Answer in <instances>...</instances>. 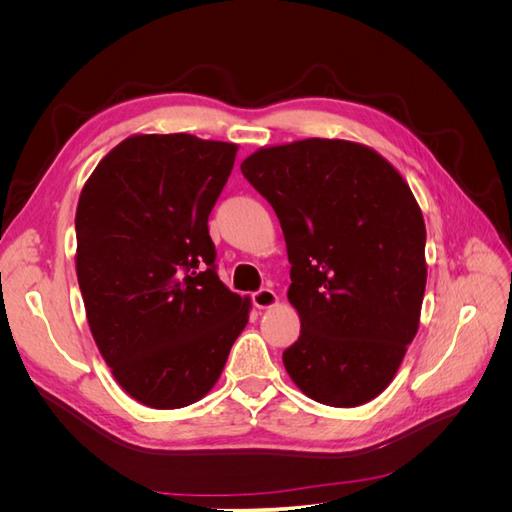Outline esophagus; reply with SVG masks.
Masks as SVG:
<instances>
[{
	"label": "esophagus",
	"instance_id": "esophagus-1",
	"mask_svg": "<svg viewBox=\"0 0 512 512\" xmlns=\"http://www.w3.org/2000/svg\"><path fill=\"white\" fill-rule=\"evenodd\" d=\"M252 301L258 309H269V307L277 305V294L271 288H260L258 292L252 294Z\"/></svg>",
	"mask_w": 512,
	"mask_h": 512
}]
</instances>
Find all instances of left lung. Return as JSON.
<instances>
[{
  "label": "left lung",
  "mask_w": 512,
  "mask_h": 512,
  "mask_svg": "<svg viewBox=\"0 0 512 512\" xmlns=\"http://www.w3.org/2000/svg\"><path fill=\"white\" fill-rule=\"evenodd\" d=\"M269 200L290 260L301 335L284 350L292 382L318 404L354 408L395 378L418 331L425 222L380 153L335 138L265 147L241 164Z\"/></svg>",
  "instance_id": "left-lung-1"
}]
</instances>
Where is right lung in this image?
<instances>
[{"label": "right lung", "instance_id": "add662e5", "mask_svg": "<svg viewBox=\"0 0 512 512\" xmlns=\"http://www.w3.org/2000/svg\"><path fill=\"white\" fill-rule=\"evenodd\" d=\"M237 145L136 134L106 153L76 207V277L91 335L143 406L203 399L250 318L215 273L209 213Z\"/></svg>", "mask_w": 512, "mask_h": 512}]
</instances>
